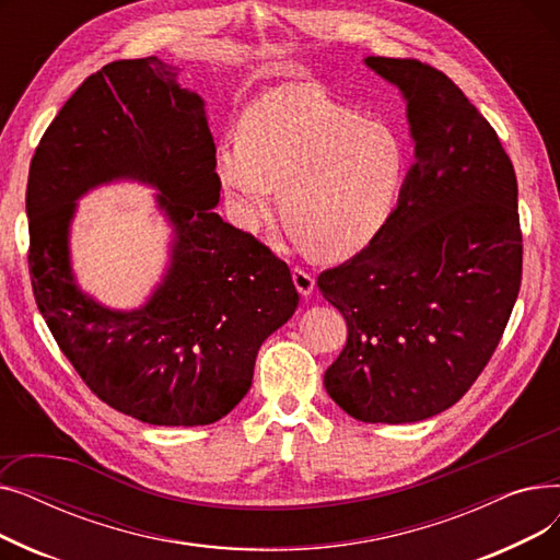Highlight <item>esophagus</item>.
I'll return each mask as SVG.
<instances>
[{
	"label": "esophagus",
	"instance_id": "1",
	"mask_svg": "<svg viewBox=\"0 0 560 560\" xmlns=\"http://www.w3.org/2000/svg\"><path fill=\"white\" fill-rule=\"evenodd\" d=\"M292 281H295V288L300 290V295H302V298L313 295V290H315V279H313L306 270H302V268H292Z\"/></svg>",
	"mask_w": 560,
	"mask_h": 560
}]
</instances>
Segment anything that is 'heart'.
<instances>
[{"mask_svg":"<svg viewBox=\"0 0 560 560\" xmlns=\"http://www.w3.org/2000/svg\"><path fill=\"white\" fill-rule=\"evenodd\" d=\"M408 170L401 136L329 100L311 83L283 85L256 100L243 136H224L215 172L233 222L247 233L279 209L295 241L327 258L363 249L395 211Z\"/></svg>","mask_w":560,"mask_h":560,"instance_id":"heart-1","label":"heart"}]
</instances>
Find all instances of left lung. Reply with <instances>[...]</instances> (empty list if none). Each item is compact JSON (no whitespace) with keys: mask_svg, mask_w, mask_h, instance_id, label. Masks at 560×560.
Returning a JSON list of instances; mask_svg holds the SVG:
<instances>
[{"mask_svg":"<svg viewBox=\"0 0 560 560\" xmlns=\"http://www.w3.org/2000/svg\"><path fill=\"white\" fill-rule=\"evenodd\" d=\"M397 85L416 142L397 209L317 288L347 319L325 372L361 422H420L454 406L502 338L522 281L515 170L486 117L413 58L363 61Z\"/></svg>","mask_w":560,"mask_h":560,"instance_id":"1","label":"left lung"}]
</instances>
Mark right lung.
<instances>
[{
    "instance_id": "right-lung-1",
    "label": "right lung",
    "mask_w": 560,
    "mask_h": 560,
    "mask_svg": "<svg viewBox=\"0 0 560 560\" xmlns=\"http://www.w3.org/2000/svg\"><path fill=\"white\" fill-rule=\"evenodd\" d=\"M159 56L115 61L58 110L28 170V275L72 368L102 401L156 427L213 424L247 395L265 338L295 313L288 265L213 209L215 142L203 100ZM115 180L160 192L171 262L138 310L100 305L75 283V201Z\"/></svg>"
}]
</instances>
